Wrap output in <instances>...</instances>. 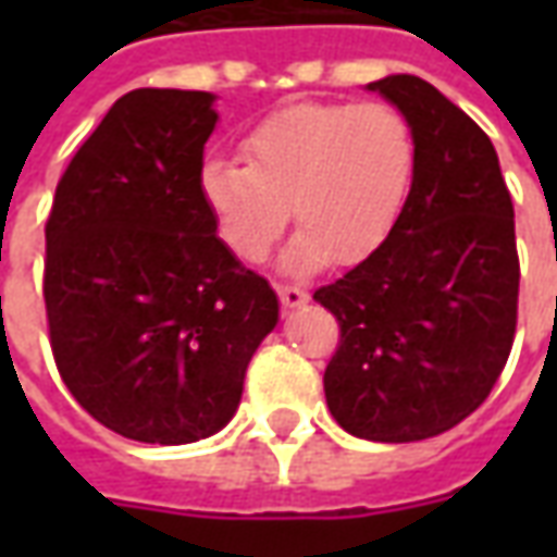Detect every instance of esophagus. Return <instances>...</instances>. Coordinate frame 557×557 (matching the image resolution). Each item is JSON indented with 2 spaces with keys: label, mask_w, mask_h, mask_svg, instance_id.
<instances>
[{
  "label": "esophagus",
  "mask_w": 557,
  "mask_h": 557,
  "mask_svg": "<svg viewBox=\"0 0 557 557\" xmlns=\"http://www.w3.org/2000/svg\"><path fill=\"white\" fill-rule=\"evenodd\" d=\"M277 295L283 307H304V304L310 301V295L301 286H289V283H280Z\"/></svg>",
  "instance_id": "obj_1"
}]
</instances>
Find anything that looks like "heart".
<instances>
[{"mask_svg": "<svg viewBox=\"0 0 557 557\" xmlns=\"http://www.w3.org/2000/svg\"><path fill=\"white\" fill-rule=\"evenodd\" d=\"M244 158L208 160L199 175L223 244L262 262L292 220L295 271L361 262L394 230L411 175L414 137L387 103H292L247 134Z\"/></svg>", "mask_w": 557, "mask_h": 557, "instance_id": "b5f03b06", "label": "heart"}]
</instances>
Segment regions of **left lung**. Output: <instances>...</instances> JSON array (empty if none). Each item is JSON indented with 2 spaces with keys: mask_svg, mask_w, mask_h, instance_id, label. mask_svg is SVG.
<instances>
[{
  "mask_svg": "<svg viewBox=\"0 0 557 557\" xmlns=\"http://www.w3.org/2000/svg\"><path fill=\"white\" fill-rule=\"evenodd\" d=\"M414 137L394 230L315 301L337 315L327 409L370 442H420L466 420L510 358L519 304L513 202L490 137L426 79L370 83Z\"/></svg>",
  "mask_w": 557,
  "mask_h": 557,
  "instance_id": "8db88e82",
  "label": "left lung"
}]
</instances>
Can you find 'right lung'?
Listing matches in <instances>:
<instances>
[{
	"label": "right lung",
	"instance_id": "1",
	"mask_svg": "<svg viewBox=\"0 0 557 557\" xmlns=\"http://www.w3.org/2000/svg\"><path fill=\"white\" fill-rule=\"evenodd\" d=\"M214 95H122L47 218L44 304L65 387L107 430L190 444L238 409L277 295L218 238L202 196Z\"/></svg>",
	"mask_w": 557,
	"mask_h": 557
}]
</instances>
